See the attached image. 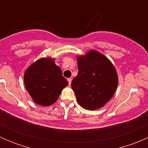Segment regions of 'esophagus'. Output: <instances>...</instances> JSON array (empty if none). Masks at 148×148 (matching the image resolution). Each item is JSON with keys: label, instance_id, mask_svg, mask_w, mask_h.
Segmentation results:
<instances>
[{"label": "esophagus", "instance_id": "1", "mask_svg": "<svg viewBox=\"0 0 148 148\" xmlns=\"http://www.w3.org/2000/svg\"><path fill=\"white\" fill-rule=\"evenodd\" d=\"M71 81H72V79H71V78H69L68 79V82H69V84H71Z\"/></svg>", "mask_w": 148, "mask_h": 148}]
</instances>
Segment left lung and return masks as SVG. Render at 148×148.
I'll return each mask as SVG.
<instances>
[{
    "label": "left lung",
    "mask_w": 148,
    "mask_h": 148,
    "mask_svg": "<svg viewBox=\"0 0 148 148\" xmlns=\"http://www.w3.org/2000/svg\"><path fill=\"white\" fill-rule=\"evenodd\" d=\"M77 59L79 72L71 82V87L77 102L85 110H98L117 90V70L107 56L96 50L89 51Z\"/></svg>",
    "instance_id": "left-lung-1"
}]
</instances>
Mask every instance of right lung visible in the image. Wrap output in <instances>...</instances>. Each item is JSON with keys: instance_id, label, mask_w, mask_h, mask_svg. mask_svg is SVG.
Wrapping results in <instances>:
<instances>
[{"instance_id": "1", "label": "right lung", "mask_w": 148, "mask_h": 148, "mask_svg": "<svg viewBox=\"0 0 148 148\" xmlns=\"http://www.w3.org/2000/svg\"><path fill=\"white\" fill-rule=\"evenodd\" d=\"M54 60L49 56L40 58L28 67L23 76L25 86L33 101L43 107L56 102L69 84Z\"/></svg>"}]
</instances>
